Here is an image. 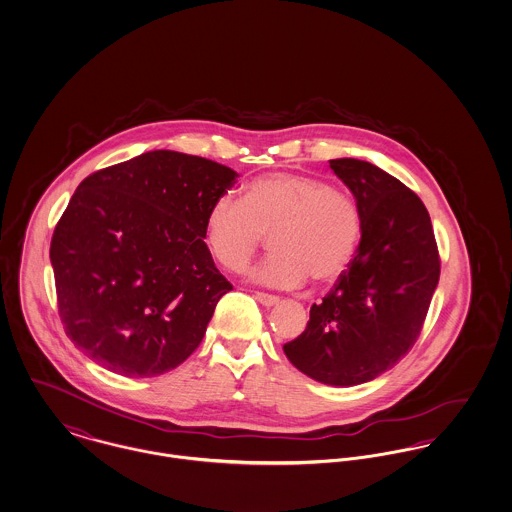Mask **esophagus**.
Listing matches in <instances>:
<instances>
[{
	"mask_svg": "<svg viewBox=\"0 0 512 512\" xmlns=\"http://www.w3.org/2000/svg\"><path fill=\"white\" fill-rule=\"evenodd\" d=\"M256 300L260 302V304H264V306H275L277 302H279V296L268 295V293H256Z\"/></svg>",
	"mask_w": 512,
	"mask_h": 512,
	"instance_id": "esophagus-1",
	"label": "esophagus"
}]
</instances>
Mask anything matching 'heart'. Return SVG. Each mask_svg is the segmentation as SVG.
Instances as JSON below:
<instances>
[{
  "instance_id": "heart-1",
  "label": "heart",
  "mask_w": 512,
  "mask_h": 512,
  "mask_svg": "<svg viewBox=\"0 0 512 512\" xmlns=\"http://www.w3.org/2000/svg\"><path fill=\"white\" fill-rule=\"evenodd\" d=\"M271 235L273 252L252 271L260 283L296 289L341 279L364 237V212L347 189L300 173L250 181L243 198L223 194L206 217V243L221 266L241 269Z\"/></svg>"
}]
</instances>
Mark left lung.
<instances>
[{
	"mask_svg": "<svg viewBox=\"0 0 512 512\" xmlns=\"http://www.w3.org/2000/svg\"><path fill=\"white\" fill-rule=\"evenodd\" d=\"M329 167L362 204L364 237L347 273L283 350L316 381L358 385L393 368L418 341L441 258L416 192L374 163L341 158Z\"/></svg>",
	"mask_w": 512,
	"mask_h": 512,
	"instance_id": "obj_1",
	"label": "left lung"
}]
</instances>
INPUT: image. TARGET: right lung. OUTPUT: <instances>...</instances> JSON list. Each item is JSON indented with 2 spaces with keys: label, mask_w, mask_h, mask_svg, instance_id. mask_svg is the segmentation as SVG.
I'll return each instance as SVG.
<instances>
[{
  "label": "right lung",
  "mask_w": 512,
  "mask_h": 512,
  "mask_svg": "<svg viewBox=\"0 0 512 512\" xmlns=\"http://www.w3.org/2000/svg\"><path fill=\"white\" fill-rule=\"evenodd\" d=\"M239 175L154 150L88 175L50 244L59 318L90 360L154 377L200 345L233 285L204 243L206 217Z\"/></svg>",
  "instance_id": "right-lung-1"
}]
</instances>
